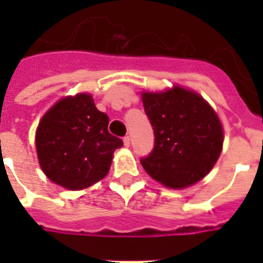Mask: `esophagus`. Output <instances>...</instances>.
<instances>
[{
    "label": "esophagus",
    "mask_w": 263,
    "mask_h": 263,
    "mask_svg": "<svg viewBox=\"0 0 263 263\" xmlns=\"http://www.w3.org/2000/svg\"><path fill=\"white\" fill-rule=\"evenodd\" d=\"M123 142L125 147H129V146H131V138H129V136H125L123 139Z\"/></svg>",
    "instance_id": "obj_1"
}]
</instances>
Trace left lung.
<instances>
[{
	"instance_id": "obj_1",
	"label": "left lung",
	"mask_w": 263,
	"mask_h": 263,
	"mask_svg": "<svg viewBox=\"0 0 263 263\" xmlns=\"http://www.w3.org/2000/svg\"><path fill=\"white\" fill-rule=\"evenodd\" d=\"M156 144L140 164L148 176L172 190H184L209 175L220 158L224 128L217 111L196 91L175 84L142 91Z\"/></svg>"
}]
</instances>
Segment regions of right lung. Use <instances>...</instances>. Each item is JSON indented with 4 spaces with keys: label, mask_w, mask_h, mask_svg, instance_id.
<instances>
[{
    "label": "right lung",
    "mask_w": 263,
    "mask_h": 263,
    "mask_svg": "<svg viewBox=\"0 0 263 263\" xmlns=\"http://www.w3.org/2000/svg\"><path fill=\"white\" fill-rule=\"evenodd\" d=\"M109 117L92 95L78 92L57 101L39 120L35 148L49 180L71 191L98 183L109 173L113 153L123 140L107 131Z\"/></svg>",
    "instance_id": "1"
}]
</instances>
